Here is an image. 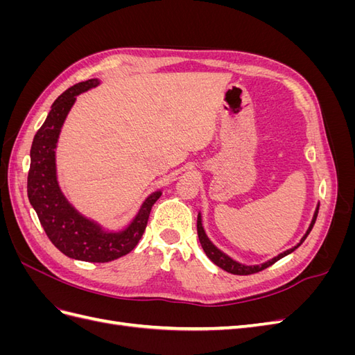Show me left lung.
Here are the masks:
<instances>
[{"instance_id":"obj_1","label":"left lung","mask_w":355,"mask_h":355,"mask_svg":"<svg viewBox=\"0 0 355 355\" xmlns=\"http://www.w3.org/2000/svg\"><path fill=\"white\" fill-rule=\"evenodd\" d=\"M317 214H318V207H317V210H315V213H314L313 222H311L306 234L304 235L302 240H300V243H299L297 245H295L293 249H288V250L283 252L282 254L275 256L274 259H271V261H268V262H265V263H262V265H254V266H245V265H241V263H239V262H235V261L231 259V257H228L227 254L222 253L219 249H216V247H214V245L210 243V240L207 239L206 232H204V230H202L201 216H200V214H198V219H197V232H198V239H200L202 250L206 252V254L209 256V259H210L213 263H216L219 268H222V270H225L227 272H231V274H235V275H250V274H256V272H259V271H263L265 268L274 265L277 261H280L282 257H284L286 254L292 253L295 249H297V247L305 241V239L308 237V234L311 232V230H313L314 223H315V219H317Z\"/></svg>"}]
</instances>
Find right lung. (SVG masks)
Listing matches in <instances>:
<instances>
[{"label": "right lung", "instance_id": "add662e5", "mask_svg": "<svg viewBox=\"0 0 355 355\" xmlns=\"http://www.w3.org/2000/svg\"><path fill=\"white\" fill-rule=\"evenodd\" d=\"M98 80H87L63 92L51 105L44 124L40 127L31 146V166L28 173V198L49 240L72 259L84 262H110L132 252L142 239L149 213L161 197L154 192L144 202L130 227L121 232H103L101 227L83 218L62 196L56 180L55 149L63 121L77 94L93 89Z\"/></svg>", "mask_w": 355, "mask_h": 355}]
</instances>
